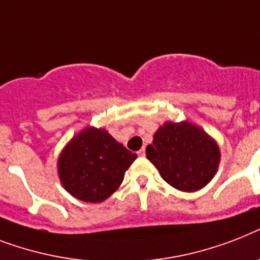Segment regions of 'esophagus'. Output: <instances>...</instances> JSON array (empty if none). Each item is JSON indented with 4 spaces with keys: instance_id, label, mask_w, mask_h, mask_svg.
Returning a JSON list of instances; mask_svg holds the SVG:
<instances>
[{
    "instance_id": "34e87169",
    "label": "esophagus",
    "mask_w": 260,
    "mask_h": 260,
    "mask_svg": "<svg viewBox=\"0 0 260 260\" xmlns=\"http://www.w3.org/2000/svg\"><path fill=\"white\" fill-rule=\"evenodd\" d=\"M137 154L141 155V157H143V155H145V147H142L141 150H138V153H137Z\"/></svg>"
}]
</instances>
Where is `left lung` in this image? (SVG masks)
<instances>
[{"mask_svg": "<svg viewBox=\"0 0 260 260\" xmlns=\"http://www.w3.org/2000/svg\"><path fill=\"white\" fill-rule=\"evenodd\" d=\"M146 157L173 188L194 192L215 176L220 150L215 141L194 124L166 122L146 147Z\"/></svg>", "mask_w": 260, "mask_h": 260, "instance_id": "8db88e82", "label": "left lung"}]
</instances>
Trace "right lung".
Wrapping results in <instances>:
<instances>
[{
  "instance_id": "obj_1",
  "label": "right lung",
  "mask_w": 260,
  "mask_h": 260,
  "mask_svg": "<svg viewBox=\"0 0 260 260\" xmlns=\"http://www.w3.org/2000/svg\"><path fill=\"white\" fill-rule=\"evenodd\" d=\"M136 158L107 132L88 127L61 151L60 181L79 200L101 203L119 188L124 172Z\"/></svg>"
}]
</instances>
